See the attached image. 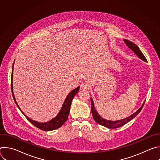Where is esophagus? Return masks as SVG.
<instances>
[{
	"instance_id": "esophagus-1",
	"label": "esophagus",
	"mask_w": 160,
	"mask_h": 160,
	"mask_svg": "<svg viewBox=\"0 0 160 160\" xmlns=\"http://www.w3.org/2000/svg\"><path fill=\"white\" fill-rule=\"evenodd\" d=\"M80 87L83 90H87L88 88V85L87 83H82L81 85H80Z\"/></svg>"
}]
</instances>
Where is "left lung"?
Segmentation results:
<instances>
[{
	"mask_svg": "<svg viewBox=\"0 0 160 160\" xmlns=\"http://www.w3.org/2000/svg\"><path fill=\"white\" fill-rule=\"evenodd\" d=\"M125 43L127 44V45L128 46V48H130L137 56H138L141 59H142L144 61L147 62V60L145 58V56H144V54H142V52H141V51L139 49V47L136 44H135L134 43H133L132 42L127 40V39H123ZM90 101H91V111H92V117L94 119V120L99 124L104 126L107 128H119L123 125H124L125 124L127 123L128 122H129L130 120H132L133 118H135L138 114L140 112V111H141V109H142L144 104L145 103V102L142 104V105L141 106V107L136 112H135L132 115H131L130 116L122 119V120H116V121H111V120H106L103 118H102L99 115V113L98 112V111H96L95 106H94V104L93 102V100L92 98H90Z\"/></svg>",
	"mask_w": 160,
	"mask_h": 160,
	"instance_id": "obj_1",
	"label": "left lung"
}]
</instances>
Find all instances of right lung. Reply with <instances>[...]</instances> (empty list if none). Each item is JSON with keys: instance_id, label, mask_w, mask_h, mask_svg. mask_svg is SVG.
<instances>
[{"instance_id": "obj_1", "label": "right lung", "mask_w": 160, "mask_h": 160, "mask_svg": "<svg viewBox=\"0 0 160 160\" xmlns=\"http://www.w3.org/2000/svg\"><path fill=\"white\" fill-rule=\"evenodd\" d=\"M14 62L12 64V74H11V90H12V96L14 100V102L16 103V104L17 105L18 108L19 109V110L21 111V112L23 114L25 115V117L27 118V120L31 122L33 125H35L36 127L44 130V131H51V130H56L59 127H61L65 122L66 121L68 120V115H69V112H70V106H71V104L72 102V100L73 99V98L75 97V96L78 93L80 87H78L77 88H75V89H73V90H72L70 93L67 96V97L66 98L62 106L59 111V112H58V114L57 115V116L56 117H54V118H52V120H51L49 122H44V123H40V122H36L30 118H28L27 115H25V113L21 111V109H20V108L19 107L14 94H13V68H14Z\"/></svg>"}]
</instances>
